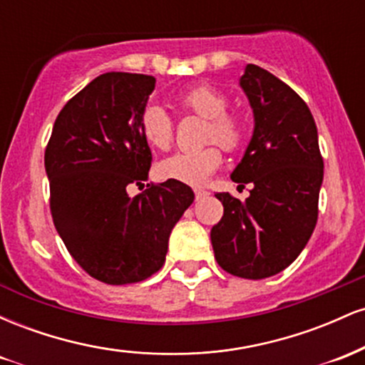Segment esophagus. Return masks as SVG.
I'll list each match as a JSON object with an SVG mask.
<instances>
[{
	"instance_id": "34e87169",
	"label": "esophagus",
	"mask_w": 365,
	"mask_h": 365,
	"mask_svg": "<svg viewBox=\"0 0 365 365\" xmlns=\"http://www.w3.org/2000/svg\"><path fill=\"white\" fill-rule=\"evenodd\" d=\"M206 195H207L206 190H200V188H195V199H197V200L204 199V197H206Z\"/></svg>"
}]
</instances>
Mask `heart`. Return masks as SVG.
Instances as JSON below:
<instances>
[{
    "label": "heart",
    "instance_id": "obj_1",
    "mask_svg": "<svg viewBox=\"0 0 365 365\" xmlns=\"http://www.w3.org/2000/svg\"><path fill=\"white\" fill-rule=\"evenodd\" d=\"M177 103L182 110L206 120L204 140L209 142L195 150H182L173 156L163 159L156 166V173L161 180L185 183L199 187L206 183L221 166V148L230 150L240 149L245 140V123L235 113H228V98L221 91L211 86H194L178 96ZM140 133L150 148L166 150L173 142L175 125L171 116L158 104H149L140 113ZM215 140V143H211Z\"/></svg>",
    "mask_w": 365,
    "mask_h": 365
}]
</instances>
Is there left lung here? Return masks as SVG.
<instances>
[{"mask_svg": "<svg viewBox=\"0 0 365 365\" xmlns=\"http://www.w3.org/2000/svg\"><path fill=\"white\" fill-rule=\"evenodd\" d=\"M240 87L254 111V133L233 170L245 202L216 194L223 217L211 230L217 264L247 279L278 274L299 257L317 223L324 163L312 113L292 87L257 65H247Z\"/></svg>", "mask_w": 365, "mask_h": 365, "instance_id": "left-lung-1", "label": "left lung"}]
</instances>
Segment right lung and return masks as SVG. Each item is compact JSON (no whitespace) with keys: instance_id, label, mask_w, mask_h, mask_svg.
Returning a JSON list of instances; mask_svg holds the SVG:
<instances>
[{"instance_id":"1","label":"right lung","mask_w":365,"mask_h":365,"mask_svg":"<svg viewBox=\"0 0 365 365\" xmlns=\"http://www.w3.org/2000/svg\"><path fill=\"white\" fill-rule=\"evenodd\" d=\"M154 86L150 75H99L63 106L46 145L56 232L78 266L108 284L161 269L171 230L194 202L190 187L170 180L127 194L153 161L139 118Z\"/></svg>"}]
</instances>
